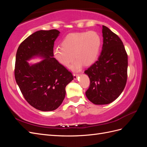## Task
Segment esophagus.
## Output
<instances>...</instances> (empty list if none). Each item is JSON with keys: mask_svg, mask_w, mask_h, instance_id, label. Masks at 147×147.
<instances>
[{"mask_svg": "<svg viewBox=\"0 0 147 147\" xmlns=\"http://www.w3.org/2000/svg\"><path fill=\"white\" fill-rule=\"evenodd\" d=\"M73 75H74V78L75 80H76L77 78V77L79 75L78 74H74Z\"/></svg>", "mask_w": 147, "mask_h": 147, "instance_id": "obj_1", "label": "esophagus"}]
</instances>
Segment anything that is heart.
Segmentation results:
<instances>
[{
    "label": "heart",
    "instance_id": "obj_1",
    "mask_svg": "<svg viewBox=\"0 0 147 147\" xmlns=\"http://www.w3.org/2000/svg\"><path fill=\"white\" fill-rule=\"evenodd\" d=\"M61 45V47H56L53 50L56 60L62 65L69 67L75 57L77 59L71 67L78 70L83 64L90 65L96 61L100 49L101 38L94 30L70 33L64 38Z\"/></svg>",
    "mask_w": 147,
    "mask_h": 147
}]
</instances>
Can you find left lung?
<instances>
[{
  "label": "left lung",
  "mask_w": 147,
  "mask_h": 147,
  "mask_svg": "<svg viewBox=\"0 0 147 147\" xmlns=\"http://www.w3.org/2000/svg\"><path fill=\"white\" fill-rule=\"evenodd\" d=\"M102 34L103 45L99 59L84 71L90 80L86 96L96 105L108 104L117 99L127 79V55L123 42L105 26H102Z\"/></svg>",
  "instance_id": "obj_1"
}]
</instances>
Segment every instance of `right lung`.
Segmentation results:
<instances>
[{"label":"right lung","instance_id":"1","mask_svg":"<svg viewBox=\"0 0 147 147\" xmlns=\"http://www.w3.org/2000/svg\"><path fill=\"white\" fill-rule=\"evenodd\" d=\"M56 29L38 30L26 38L16 52L15 77L22 94L33 107L41 111L58 108L65 96V87L74 79L72 74L53 57ZM34 55L45 58L30 66L26 60Z\"/></svg>","mask_w":147,"mask_h":147}]
</instances>
